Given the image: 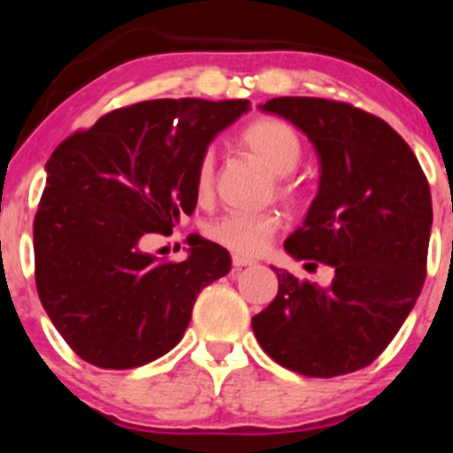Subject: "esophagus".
<instances>
[{
  "label": "esophagus",
  "instance_id": "obj_1",
  "mask_svg": "<svg viewBox=\"0 0 453 453\" xmlns=\"http://www.w3.org/2000/svg\"><path fill=\"white\" fill-rule=\"evenodd\" d=\"M232 265H234V269H243V267H248V265H254V258L234 254V256H232Z\"/></svg>",
  "mask_w": 453,
  "mask_h": 453
}]
</instances>
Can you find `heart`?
I'll use <instances>...</instances> for the list:
<instances>
[{"mask_svg":"<svg viewBox=\"0 0 453 453\" xmlns=\"http://www.w3.org/2000/svg\"><path fill=\"white\" fill-rule=\"evenodd\" d=\"M239 142L254 155L267 171L278 175V195L294 199L298 186L289 180L303 159V140L289 122L280 118H256L239 131ZM214 155L205 150L195 168V195L203 201L212 195ZM280 227V217L273 210L267 212H227L208 226V236L214 243L236 254L254 256L269 243Z\"/></svg>","mask_w":453,"mask_h":453,"instance_id":"heart-1","label":"heart"}]
</instances>
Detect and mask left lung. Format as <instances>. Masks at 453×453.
<instances>
[{"label":"left lung","instance_id":"left-lung-1","mask_svg":"<svg viewBox=\"0 0 453 453\" xmlns=\"http://www.w3.org/2000/svg\"><path fill=\"white\" fill-rule=\"evenodd\" d=\"M260 109L298 127L319 157V188L287 254L333 269L331 285L278 272V294L252 318L280 366L304 377L366 368L399 333L425 282L432 195L405 140L353 104L307 96Z\"/></svg>","mask_w":453,"mask_h":453}]
</instances>
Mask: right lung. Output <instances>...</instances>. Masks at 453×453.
Returning a JSON list of instances; mask_svg holds the SVG:
<instances>
[{
    "label": "right lung",
    "instance_id": "add662e5",
    "mask_svg": "<svg viewBox=\"0 0 453 453\" xmlns=\"http://www.w3.org/2000/svg\"><path fill=\"white\" fill-rule=\"evenodd\" d=\"M250 100L162 98L116 109L57 146L35 217L41 304L70 349L107 370L138 368L175 349L195 300L232 267L199 239L181 263L142 250L193 214L195 168Z\"/></svg>",
    "mask_w": 453,
    "mask_h": 453
}]
</instances>
